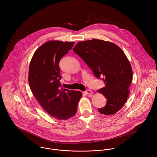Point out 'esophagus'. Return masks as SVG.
I'll list each match as a JSON object with an SVG mask.
<instances>
[{
    "instance_id": "34e87169",
    "label": "esophagus",
    "mask_w": 157,
    "mask_h": 157,
    "mask_svg": "<svg viewBox=\"0 0 157 157\" xmlns=\"http://www.w3.org/2000/svg\"><path fill=\"white\" fill-rule=\"evenodd\" d=\"M85 93L87 94H92L93 93L91 91H90V90H86V91H85Z\"/></svg>"
}]
</instances>
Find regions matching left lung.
Segmentation results:
<instances>
[{
	"label": "left lung",
	"mask_w": 157,
	"mask_h": 157,
	"mask_svg": "<svg viewBox=\"0 0 157 157\" xmlns=\"http://www.w3.org/2000/svg\"><path fill=\"white\" fill-rule=\"evenodd\" d=\"M73 52L104 82L98 92L105 97L107 103L98 111L107 116L115 114L127 100L132 81V67L125 53L116 44L98 39L78 42Z\"/></svg>",
	"instance_id": "left-lung-1"
}]
</instances>
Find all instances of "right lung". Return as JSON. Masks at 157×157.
Masks as SVG:
<instances>
[{
  "label": "right lung",
  "instance_id": "1",
  "mask_svg": "<svg viewBox=\"0 0 157 157\" xmlns=\"http://www.w3.org/2000/svg\"><path fill=\"white\" fill-rule=\"evenodd\" d=\"M75 42L49 41L43 44L31 59L29 82L41 106L50 116L60 120L74 116L82 96L80 91L61 88L60 59L73 47Z\"/></svg>",
  "mask_w": 157,
  "mask_h": 157
}]
</instances>
